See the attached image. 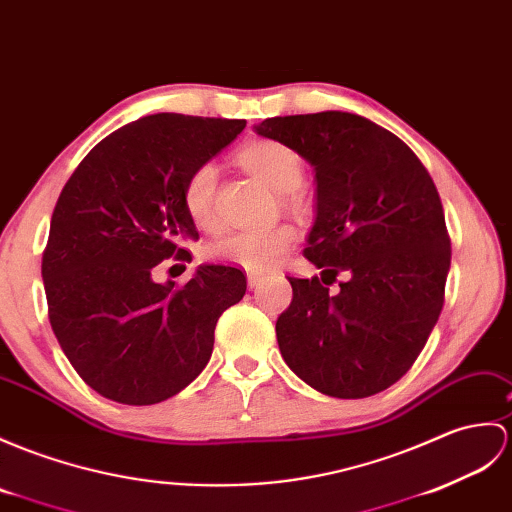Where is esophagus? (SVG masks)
I'll return each instance as SVG.
<instances>
[{
	"label": "esophagus",
	"mask_w": 512,
	"mask_h": 512,
	"mask_svg": "<svg viewBox=\"0 0 512 512\" xmlns=\"http://www.w3.org/2000/svg\"><path fill=\"white\" fill-rule=\"evenodd\" d=\"M261 281H264V277L253 275V272H251V275H248V288H251V290H257L259 285H261Z\"/></svg>",
	"instance_id": "obj_1"
}]
</instances>
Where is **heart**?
Here are the masks:
<instances>
[{"label": "heart", "instance_id": "heart-1", "mask_svg": "<svg viewBox=\"0 0 512 512\" xmlns=\"http://www.w3.org/2000/svg\"><path fill=\"white\" fill-rule=\"evenodd\" d=\"M240 163L261 183L277 194H290L303 181V159L299 152L279 141H253L240 150ZM218 170L213 163H200L183 185V207L198 229H213L216 218ZM296 233L288 224L268 229L231 231L209 246V255L248 272H266L290 253Z\"/></svg>", "mask_w": 512, "mask_h": 512}]
</instances>
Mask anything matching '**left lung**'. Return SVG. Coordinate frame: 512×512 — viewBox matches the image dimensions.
<instances>
[{
  "mask_svg": "<svg viewBox=\"0 0 512 512\" xmlns=\"http://www.w3.org/2000/svg\"><path fill=\"white\" fill-rule=\"evenodd\" d=\"M255 133L316 174L305 257L323 272L288 277L283 360L323 395H377L410 371L443 310L451 244L432 176L397 135L355 113L268 117ZM340 271L348 281L329 295Z\"/></svg>",
  "mask_w": 512,
  "mask_h": 512,
  "instance_id": "obj_1",
  "label": "left lung"
}]
</instances>
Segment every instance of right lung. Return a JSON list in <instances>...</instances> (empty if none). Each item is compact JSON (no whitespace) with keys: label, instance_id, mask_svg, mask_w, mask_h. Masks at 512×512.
I'll return each mask as SVG.
<instances>
[{"label":"right lung","instance_id":"obj_1","mask_svg":"<svg viewBox=\"0 0 512 512\" xmlns=\"http://www.w3.org/2000/svg\"><path fill=\"white\" fill-rule=\"evenodd\" d=\"M244 120L157 113L104 137L71 174L52 213L43 285L54 336L102 397L150 406L207 366L213 329L242 301L246 277L202 264L181 288L154 281L163 259H189L198 231L183 185L227 148Z\"/></svg>","mask_w":512,"mask_h":512}]
</instances>
